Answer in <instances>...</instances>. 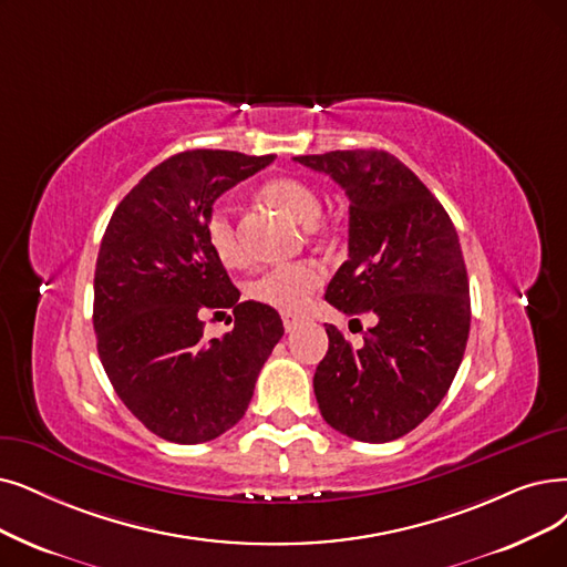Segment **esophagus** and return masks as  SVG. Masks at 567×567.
<instances>
[{
  "mask_svg": "<svg viewBox=\"0 0 567 567\" xmlns=\"http://www.w3.org/2000/svg\"><path fill=\"white\" fill-rule=\"evenodd\" d=\"M307 323L305 316H298V313H284V328L286 332H296L298 328H302Z\"/></svg>",
  "mask_w": 567,
  "mask_h": 567,
  "instance_id": "esophagus-1",
  "label": "esophagus"
}]
</instances>
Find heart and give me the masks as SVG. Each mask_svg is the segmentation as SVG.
I'll return each mask as SVG.
<instances>
[{
  "label": "heart",
  "mask_w": 567,
  "mask_h": 567,
  "mask_svg": "<svg viewBox=\"0 0 567 567\" xmlns=\"http://www.w3.org/2000/svg\"><path fill=\"white\" fill-rule=\"evenodd\" d=\"M265 197L271 205L286 212L296 220L309 225L321 216V197L309 184L292 176H281L269 181L262 188ZM205 235L212 246V251L223 265H241L244 251L237 237L233 209L225 202H214L207 218H205ZM326 275L323 267L316 262H288L265 269L260 277L251 284V296L275 309L281 311H302L316 290L321 288Z\"/></svg>",
  "instance_id": "heart-1"
}]
</instances>
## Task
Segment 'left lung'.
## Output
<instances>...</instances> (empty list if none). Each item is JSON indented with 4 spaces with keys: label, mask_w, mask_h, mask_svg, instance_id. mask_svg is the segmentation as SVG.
Here are the masks:
<instances>
[{
    "label": "left lung",
    "mask_w": 567,
    "mask_h": 567,
    "mask_svg": "<svg viewBox=\"0 0 567 567\" xmlns=\"http://www.w3.org/2000/svg\"><path fill=\"white\" fill-rule=\"evenodd\" d=\"M296 163L328 174L351 202L349 260L326 300L377 319L360 349L326 326L316 402L342 435L393 442L433 414L461 368L470 284L458 233L440 199L386 151H330Z\"/></svg>",
    "instance_id": "1"
}]
</instances>
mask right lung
Instances as JSON below:
<instances>
[{"mask_svg": "<svg viewBox=\"0 0 567 567\" xmlns=\"http://www.w3.org/2000/svg\"><path fill=\"white\" fill-rule=\"evenodd\" d=\"M275 155L184 151L153 167L113 212L95 267L93 326L113 391L151 433L176 444L230 430L284 334L279 313L239 302L212 251L205 218ZM233 308L236 326L204 339V316Z\"/></svg>", "mask_w": 567, "mask_h": 567, "instance_id": "right-lung-1", "label": "right lung"}]
</instances>
